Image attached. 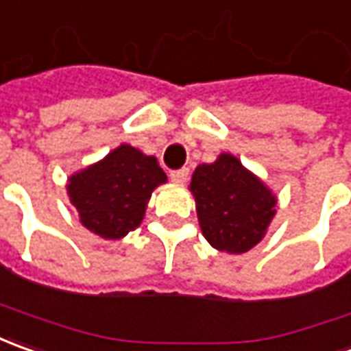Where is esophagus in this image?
<instances>
[{"instance_id":"34e87169","label":"esophagus","mask_w":351,"mask_h":351,"mask_svg":"<svg viewBox=\"0 0 351 351\" xmlns=\"http://www.w3.org/2000/svg\"><path fill=\"white\" fill-rule=\"evenodd\" d=\"M171 180L176 182V184H184L188 180V169H178V171H173L171 173Z\"/></svg>"}]
</instances>
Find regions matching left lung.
<instances>
[{
  "label": "left lung",
  "mask_w": 351,
  "mask_h": 351,
  "mask_svg": "<svg viewBox=\"0 0 351 351\" xmlns=\"http://www.w3.org/2000/svg\"><path fill=\"white\" fill-rule=\"evenodd\" d=\"M190 192L206 241L229 254L256 247L276 215L278 199L272 190L231 153L198 165Z\"/></svg>",
  "instance_id": "obj_1"
}]
</instances>
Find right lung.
<instances>
[{
	"mask_svg": "<svg viewBox=\"0 0 351 351\" xmlns=\"http://www.w3.org/2000/svg\"><path fill=\"white\" fill-rule=\"evenodd\" d=\"M163 182L167 175L153 155L122 143L103 161L69 176L67 194L81 223L116 241L141 223L152 192Z\"/></svg>",
	"mask_w": 351,
	"mask_h": 351,
	"instance_id": "obj_1",
	"label": "right lung"
}]
</instances>
